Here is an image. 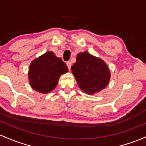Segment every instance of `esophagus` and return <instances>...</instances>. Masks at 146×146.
I'll list each match as a JSON object with an SVG mask.
<instances>
[{"instance_id": "obj_1", "label": "esophagus", "mask_w": 146, "mask_h": 146, "mask_svg": "<svg viewBox=\"0 0 146 146\" xmlns=\"http://www.w3.org/2000/svg\"><path fill=\"white\" fill-rule=\"evenodd\" d=\"M66 65H67V66H68V70H70V67H71V63H70V62H66Z\"/></svg>"}]
</instances>
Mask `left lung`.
Here are the masks:
<instances>
[{"instance_id": "obj_1", "label": "left lung", "mask_w": 146, "mask_h": 146, "mask_svg": "<svg viewBox=\"0 0 146 146\" xmlns=\"http://www.w3.org/2000/svg\"><path fill=\"white\" fill-rule=\"evenodd\" d=\"M71 70L80 89L89 95H94L105 89L111 77L107 64L87 51L78 54Z\"/></svg>"}]
</instances>
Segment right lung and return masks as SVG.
Segmentation results:
<instances>
[{"instance_id": "obj_1", "label": "right lung", "mask_w": 146, "mask_h": 146, "mask_svg": "<svg viewBox=\"0 0 146 146\" xmlns=\"http://www.w3.org/2000/svg\"><path fill=\"white\" fill-rule=\"evenodd\" d=\"M68 71V67L62 59L52 51H48L30 63L29 84L41 94H48L56 87L60 76Z\"/></svg>"}]
</instances>
